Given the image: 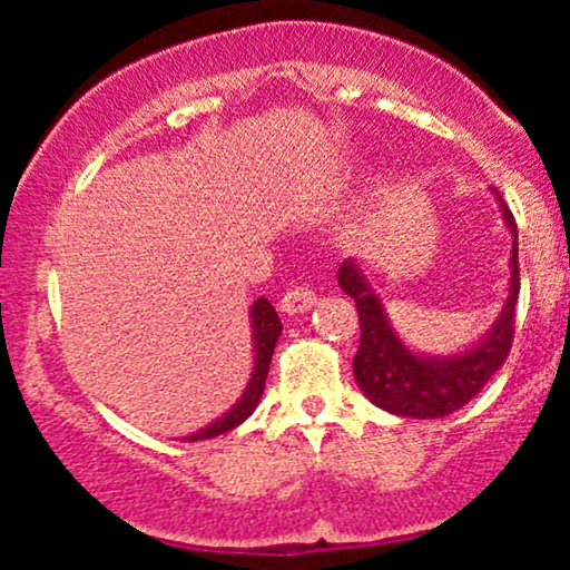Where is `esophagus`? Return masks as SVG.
<instances>
[{
    "label": "esophagus",
    "mask_w": 570,
    "mask_h": 570,
    "mask_svg": "<svg viewBox=\"0 0 570 570\" xmlns=\"http://www.w3.org/2000/svg\"><path fill=\"white\" fill-rule=\"evenodd\" d=\"M313 305H316V292L307 289V286H294L281 297V311L286 316H299V313L311 311Z\"/></svg>",
    "instance_id": "34e87169"
}]
</instances>
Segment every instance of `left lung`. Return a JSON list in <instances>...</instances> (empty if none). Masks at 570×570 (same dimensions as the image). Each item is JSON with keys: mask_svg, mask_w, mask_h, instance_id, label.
<instances>
[{"mask_svg": "<svg viewBox=\"0 0 570 570\" xmlns=\"http://www.w3.org/2000/svg\"><path fill=\"white\" fill-rule=\"evenodd\" d=\"M499 200L503 225L512 233V257H509V297L501 305L493 326L469 348L434 356L410 348L391 324L385 305L364 267L356 259H345L337 271V284L358 307L362 343L353 356V375L358 389L375 407L402 417H444L485 389L490 377L507 362L514 337V305L520 294V265H517V225L501 195Z\"/></svg>", "mask_w": 570, "mask_h": 570, "instance_id": "8db88e82", "label": "left lung"}]
</instances>
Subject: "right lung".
Here are the masks:
<instances>
[{"label":"right lung","instance_id":"add662e5","mask_svg":"<svg viewBox=\"0 0 570 570\" xmlns=\"http://www.w3.org/2000/svg\"><path fill=\"white\" fill-rule=\"evenodd\" d=\"M248 318H252L254 367H252V377H248L244 394H240V399L233 404L230 410L222 412L217 421H212L208 426L198 429L195 434L181 436V440H187V442L212 440V436H219V434H225V431L240 426V423H244L246 417L252 415L254 410H257L259 399H263V391H265V381H267V370H271L273 351H276V343H278V335H281V318L265 297L254 299V305L248 307Z\"/></svg>","mask_w":570,"mask_h":570}]
</instances>
